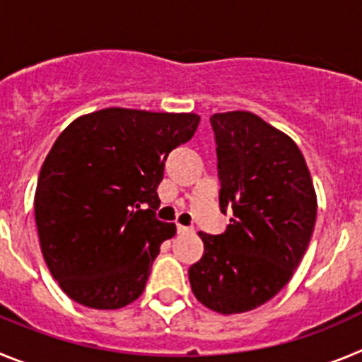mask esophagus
I'll return each mask as SVG.
<instances>
[{"label": "esophagus", "instance_id": "34e87169", "mask_svg": "<svg viewBox=\"0 0 362 362\" xmlns=\"http://www.w3.org/2000/svg\"><path fill=\"white\" fill-rule=\"evenodd\" d=\"M192 232H194V230L188 228V226L177 225V233H179V235H183V233H192Z\"/></svg>", "mask_w": 362, "mask_h": 362}]
</instances>
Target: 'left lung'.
<instances>
[{"label":"left lung","mask_w":362,"mask_h":362,"mask_svg":"<svg viewBox=\"0 0 362 362\" xmlns=\"http://www.w3.org/2000/svg\"><path fill=\"white\" fill-rule=\"evenodd\" d=\"M226 232H199L203 257L188 270L194 296L223 315L250 312L283 290L310 245L317 196L299 146L252 112L210 117Z\"/></svg>","instance_id":"left-lung-1"}]
</instances>
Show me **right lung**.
Segmentation results:
<instances>
[{"instance_id": "add662e5", "label": "right lung", "mask_w": 362, "mask_h": 362, "mask_svg": "<svg viewBox=\"0 0 362 362\" xmlns=\"http://www.w3.org/2000/svg\"><path fill=\"white\" fill-rule=\"evenodd\" d=\"M197 114L103 108L78 117L50 148L34 214L45 263L72 300L130 305L145 290L174 223L156 219L168 153L190 141Z\"/></svg>"}]
</instances>
